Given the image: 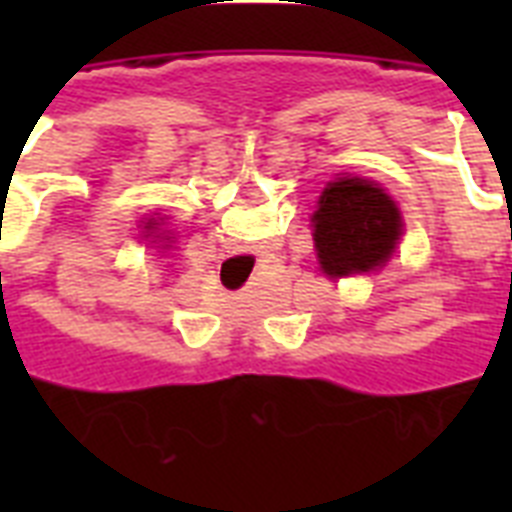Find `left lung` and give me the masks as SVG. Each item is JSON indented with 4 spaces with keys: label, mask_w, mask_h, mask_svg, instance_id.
I'll return each mask as SVG.
<instances>
[{
    "label": "left lung",
    "mask_w": 512,
    "mask_h": 512,
    "mask_svg": "<svg viewBox=\"0 0 512 512\" xmlns=\"http://www.w3.org/2000/svg\"><path fill=\"white\" fill-rule=\"evenodd\" d=\"M313 244L329 279L372 273L388 263L404 233L396 201L364 177H337L313 212Z\"/></svg>",
    "instance_id": "1"
}]
</instances>
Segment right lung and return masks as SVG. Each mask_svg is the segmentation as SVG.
I'll return each instance as SVG.
<instances>
[{"label": "right lung", "instance_id": "add662e5", "mask_svg": "<svg viewBox=\"0 0 512 512\" xmlns=\"http://www.w3.org/2000/svg\"><path fill=\"white\" fill-rule=\"evenodd\" d=\"M156 228H159V223H156L154 217H151V220H148V223H146V231H148V236H151V233H154Z\"/></svg>", "mask_w": 512, "mask_h": 512}]
</instances>
